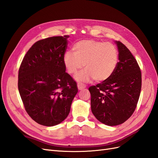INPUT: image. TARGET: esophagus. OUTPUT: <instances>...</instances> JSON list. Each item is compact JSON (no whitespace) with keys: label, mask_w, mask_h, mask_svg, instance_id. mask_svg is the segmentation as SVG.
Segmentation results:
<instances>
[{"label":"esophagus","mask_w":158,"mask_h":158,"mask_svg":"<svg viewBox=\"0 0 158 158\" xmlns=\"http://www.w3.org/2000/svg\"><path fill=\"white\" fill-rule=\"evenodd\" d=\"M85 88V85L84 84H78V88L79 90H82Z\"/></svg>","instance_id":"esophagus-1"}]
</instances>
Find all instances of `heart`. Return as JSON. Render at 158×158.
Returning <instances> with one entry per match:
<instances>
[{
    "label": "heart",
    "mask_w": 158,
    "mask_h": 158,
    "mask_svg": "<svg viewBox=\"0 0 158 158\" xmlns=\"http://www.w3.org/2000/svg\"><path fill=\"white\" fill-rule=\"evenodd\" d=\"M74 53L66 52L63 63L66 70L74 75L83 68L85 70L76 76V80L87 82L94 78L96 82L108 80L115 71L118 63V52L111 43L94 40H82L73 47Z\"/></svg>",
    "instance_id": "b5f03b06"
}]
</instances>
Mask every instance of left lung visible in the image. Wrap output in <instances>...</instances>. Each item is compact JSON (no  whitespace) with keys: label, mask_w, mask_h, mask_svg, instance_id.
Returning a JSON list of instances; mask_svg holds the SVG:
<instances>
[{"label":"left lung","mask_w":158,"mask_h":158,"mask_svg":"<svg viewBox=\"0 0 158 158\" xmlns=\"http://www.w3.org/2000/svg\"><path fill=\"white\" fill-rule=\"evenodd\" d=\"M118 63L108 80L89 88L91 109L99 121L108 126L125 123L135 111L140 97L142 75L131 51L115 41Z\"/></svg>","instance_id":"left-lung-1"}]
</instances>
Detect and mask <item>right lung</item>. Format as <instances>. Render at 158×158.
Here are the masks:
<instances>
[{
	"instance_id": "obj_1",
	"label": "right lung",
	"mask_w": 158,
	"mask_h": 158,
	"mask_svg": "<svg viewBox=\"0 0 158 158\" xmlns=\"http://www.w3.org/2000/svg\"><path fill=\"white\" fill-rule=\"evenodd\" d=\"M69 35L38 41L23 57L18 73V90L26 111L40 125L63 122L78 93L77 84L66 73L63 56Z\"/></svg>"
}]
</instances>
